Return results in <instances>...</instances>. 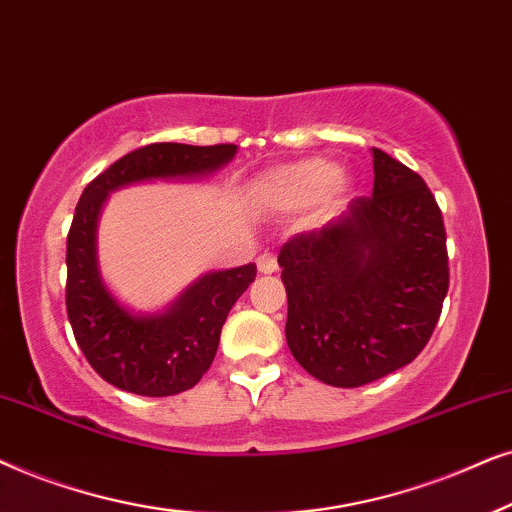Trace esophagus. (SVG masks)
Here are the masks:
<instances>
[{
	"instance_id": "obj_1",
	"label": "esophagus",
	"mask_w": 512,
	"mask_h": 512,
	"mask_svg": "<svg viewBox=\"0 0 512 512\" xmlns=\"http://www.w3.org/2000/svg\"><path fill=\"white\" fill-rule=\"evenodd\" d=\"M257 269H260L262 274H276L278 262H276L274 252H262V255L257 257Z\"/></svg>"
}]
</instances>
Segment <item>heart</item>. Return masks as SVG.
<instances>
[{"instance_id": "b5f03b06", "label": "heart", "mask_w": 512, "mask_h": 512, "mask_svg": "<svg viewBox=\"0 0 512 512\" xmlns=\"http://www.w3.org/2000/svg\"><path fill=\"white\" fill-rule=\"evenodd\" d=\"M349 180L325 159H302L269 170L262 182L264 201L281 210H304L318 203L323 213L335 210Z\"/></svg>"}]
</instances>
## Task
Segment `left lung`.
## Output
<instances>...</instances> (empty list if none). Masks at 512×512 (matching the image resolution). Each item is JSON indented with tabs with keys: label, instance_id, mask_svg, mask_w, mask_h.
Here are the masks:
<instances>
[{
	"label": "left lung",
	"instance_id": "8db88e82",
	"mask_svg": "<svg viewBox=\"0 0 512 512\" xmlns=\"http://www.w3.org/2000/svg\"><path fill=\"white\" fill-rule=\"evenodd\" d=\"M372 196L323 229L292 236L278 264L285 339L311 377L356 388L419 356L449 288L447 236L421 177L372 149Z\"/></svg>",
	"mask_w": 512,
	"mask_h": 512
}]
</instances>
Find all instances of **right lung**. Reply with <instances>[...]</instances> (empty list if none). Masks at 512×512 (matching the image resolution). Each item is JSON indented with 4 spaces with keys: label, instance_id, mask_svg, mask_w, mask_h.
I'll list each match as a JSON object with an SVG mask.
<instances>
[{
    "label": "right lung",
    "instance_id": "add662e5",
    "mask_svg": "<svg viewBox=\"0 0 512 512\" xmlns=\"http://www.w3.org/2000/svg\"><path fill=\"white\" fill-rule=\"evenodd\" d=\"M236 145L156 142L121 156L84 189L67 234V318L95 372L121 391L163 398L199 384L213 363L231 306L255 281V264L208 271L163 311L135 313L102 281L98 220L107 196L154 180H196L227 166Z\"/></svg>",
    "mask_w": 512,
    "mask_h": 512
}]
</instances>
